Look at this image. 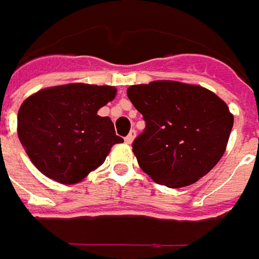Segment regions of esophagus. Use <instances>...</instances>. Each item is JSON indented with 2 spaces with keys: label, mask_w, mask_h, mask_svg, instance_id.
<instances>
[{
  "label": "esophagus",
  "mask_w": 259,
  "mask_h": 259,
  "mask_svg": "<svg viewBox=\"0 0 259 259\" xmlns=\"http://www.w3.org/2000/svg\"><path fill=\"white\" fill-rule=\"evenodd\" d=\"M135 138H136V130H132L129 135L124 138V142H126L127 145H132V143H133V140H135Z\"/></svg>",
  "instance_id": "esophagus-1"
}]
</instances>
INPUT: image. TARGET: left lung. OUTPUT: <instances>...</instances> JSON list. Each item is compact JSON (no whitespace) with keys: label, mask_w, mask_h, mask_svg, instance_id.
I'll return each mask as SVG.
<instances>
[{"label":"left lung","mask_w":259,"mask_h":259,"mask_svg":"<svg viewBox=\"0 0 259 259\" xmlns=\"http://www.w3.org/2000/svg\"><path fill=\"white\" fill-rule=\"evenodd\" d=\"M127 97L146 129L133 142L139 166L155 182L183 188L221 160L234 126L227 103L196 84L156 80L130 85Z\"/></svg>","instance_id":"obj_1"}]
</instances>
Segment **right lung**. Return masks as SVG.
Instances as JSON below:
<instances>
[{"label":"right lung","instance_id":"obj_1","mask_svg":"<svg viewBox=\"0 0 259 259\" xmlns=\"http://www.w3.org/2000/svg\"><path fill=\"white\" fill-rule=\"evenodd\" d=\"M113 85H54L27 97L18 110L17 132L34 166L64 185L81 182L123 139L110 117L97 112L112 102Z\"/></svg>","mask_w":259,"mask_h":259}]
</instances>
